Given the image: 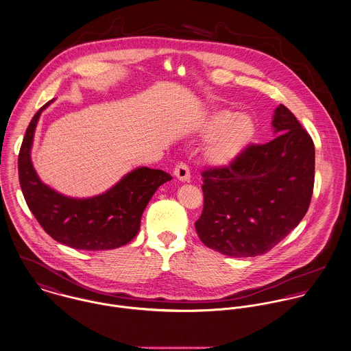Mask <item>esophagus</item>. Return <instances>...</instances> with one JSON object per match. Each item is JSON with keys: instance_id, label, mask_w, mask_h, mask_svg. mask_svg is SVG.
<instances>
[{"instance_id": "34e87169", "label": "esophagus", "mask_w": 351, "mask_h": 351, "mask_svg": "<svg viewBox=\"0 0 351 351\" xmlns=\"http://www.w3.org/2000/svg\"><path fill=\"white\" fill-rule=\"evenodd\" d=\"M173 175L176 176V179L178 180H180V182H190V179H191V173H190V168L186 165V164H183V162H180L179 165H176V168H175V171H173Z\"/></svg>"}]
</instances>
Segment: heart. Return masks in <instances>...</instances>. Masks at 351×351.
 <instances>
[{
  "label": "heart",
  "mask_w": 351,
  "mask_h": 351,
  "mask_svg": "<svg viewBox=\"0 0 351 351\" xmlns=\"http://www.w3.org/2000/svg\"><path fill=\"white\" fill-rule=\"evenodd\" d=\"M199 132L207 137L202 147L204 161L214 168H229L252 145L257 126L247 113L218 109L203 119Z\"/></svg>",
  "instance_id": "heart-1"
}]
</instances>
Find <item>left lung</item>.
Instances as JSON below:
<instances>
[{
    "instance_id": "8db88e82",
    "label": "left lung",
    "mask_w": 351,
    "mask_h": 351,
    "mask_svg": "<svg viewBox=\"0 0 351 351\" xmlns=\"http://www.w3.org/2000/svg\"><path fill=\"white\" fill-rule=\"evenodd\" d=\"M272 141L250 145L229 168L202 173L204 206L195 229L229 257L269 252L304 218L315 179L310 134L284 105L274 109Z\"/></svg>"
}]
</instances>
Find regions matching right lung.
<instances>
[{
	"mask_svg": "<svg viewBox=\"0 0 351 351\" xmlns=\"http://www.w3.org/2000/svg\"><path fill=\"white\" fill-rule=\"evenodd\" d=\"M52 102L32 118L19 155L20 186L29 210L47 233L70 247L109 250L126 245L138 233L151 197L172 178L161 169L138 167L95 196L73 197L55 191L40 180L31 158L36 125Z\"/></svg>",
	"mask_w": 351,
	"mask_h": 351,
	"instance_id": "right-lung-1",
	"label": "right lung"
}]
</instances>
